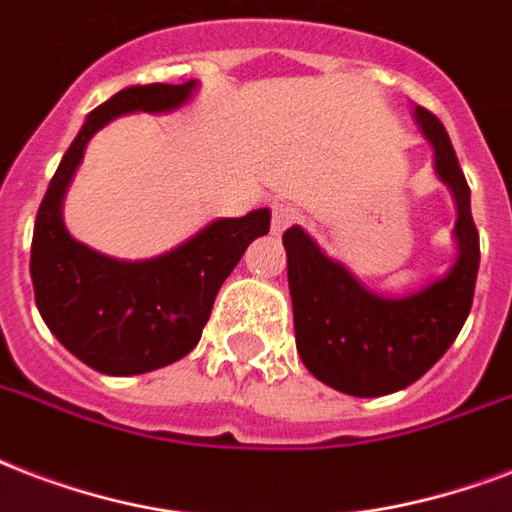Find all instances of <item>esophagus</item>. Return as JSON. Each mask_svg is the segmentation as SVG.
Returning a JSON list of instances; mask_svg holds the SVG:
<instances>
[{
  "label": "esophagus",
  "instance_id": "esophagus-1",
  "mask_svg": "<svg viewBox=\"0 0 512 512\" xmlns=\"http://www.w3.org/2000/svg\"><path fill=\"white\" fill-rule=\"evenodd\" d=\"M296 219H299V211L293 208L291 202H277L275 208H272V232L280 235V232H285Z\"/></svg>",
  "mask_w": 512,
  "mask_h": 512
}]
</instances>
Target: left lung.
<instances>
[{
  "label": "left lung",
  "instance_id": "8db88e82",
  "mask_svg": "<svg viewBox=\"0 0 512 512\" xmlns=\"http://www.w3.org/2000/svg\"><path fill=\"white\" fill-rule=\"evenodd\" d=\"M435 154V173L457 202V259L441 277L406 296H384L326 256L301 227L285 229L293 331L301 363L315 379L355 398L406 390L443 358L465 326L478 277V229L470 186L441 120L414 106Z\"/></svg>",
  "mask_w": 512,
  "mask_h": 512
}]
</instances>
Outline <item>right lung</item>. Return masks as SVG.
<instances>
[{
	"label": "right lung",
	"instance_id": "right-lung-1",
	"mask_svg": "<svg viewBox=\"0 0 512 512\" xmlns=\"http://www.w3.org/2000/svg\"><path fill=\"white\" fill-rule=\"evenodd\" d=\"M184 85H130L87 114L63 154L31 240V283L47 328L85 366L109 376L146 374L197 347L221 283L256 237L267 235L269 208L240 219H213L152 259H114L69 235L63 197L90 138L125 114H170L192 101Z\"/></svg>",
	"mask_w": 512,
	"mask_h": 512
}]
</instances>
